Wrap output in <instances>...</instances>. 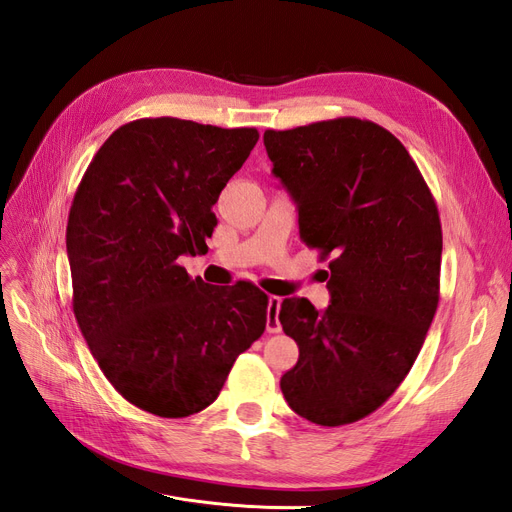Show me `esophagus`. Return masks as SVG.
Masks as SVG:
<instances>
[{
  "label": "esophagus",
  "mask_w": 512,
  "mask_h": 512,
  "mask_svg": "<svg viewBox=\"0 0 512 512\" xmlns=\"http://www.w3.org/2000/svg\"><path fill=\"white\" fill-rule=\"evenodd\" d=\"M280 309H282V299L269 297V305H267V331L269 333H280V329H282Z\"/></svg>",
  "instance_id": "1"
}]
</instances>
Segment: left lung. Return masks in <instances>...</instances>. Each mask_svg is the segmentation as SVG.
I'll return each mask as SVG.
<instances>
[{"label":"left lung","mask_w":512,"mask_h":512,"mask_svg":"<svg viewBox=\"0 0 512 512\" xmlns=\"http://www.w3.org/2000/svg\"><path fill=\"white\" fill-rule=\"evenodd\" d=\"M265 147L299 209L301 241L329 258L331 305L284 299L299 346L288 406L322 427L361 421L404 382L440 301L442 226L408 149L367 119L267 130Z\"/></svg>","instance_id":"1"}]
</instances>
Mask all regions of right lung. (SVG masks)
Here are the masks:
<instances>
[{
  "label": "right lung",
  "mask_w": 512,
  "mask_h": 512,
  "mask_svg": "<svg viewBox=\"0 0 512 512\" xmlns=\"http://www.w3.org/2000/svg\"><path fill=\"white\" fill-rule=\"evenodd\" d=\"M256 143V128L136 119L106 138L76 188L66 228L74 318L106 380L145 412L183 418L211 406L267 329L258 286H209L179 265L207 254L213 205Z\"/></svg>",
  "instance_id": "right-lung-1"
}]
</instances>
